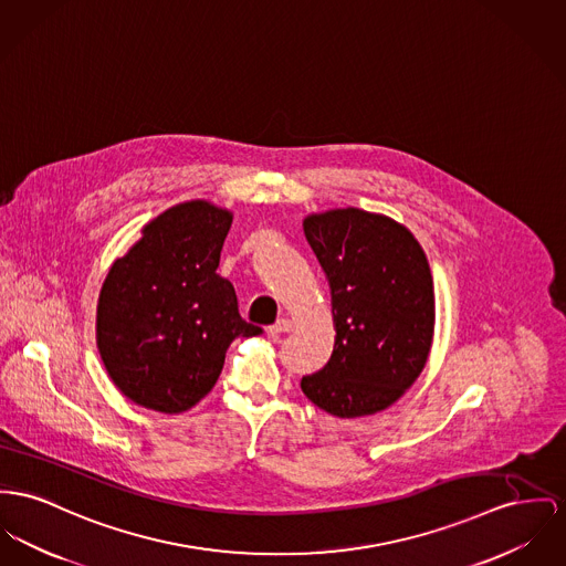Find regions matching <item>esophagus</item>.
<instances>
[{
  "label": "esophagus",
  "instance_id": "34e87169",
  "mask_svg": "<svg viewBox=\"0 0 566 566\" xmlns=\"http://www.w3.org/2000/svg\"><path fill=\"white\" fill-rule=\"evenodd\" d=\"M294 326H296V324H294L290 317H281V319H279L274 326H270V333H272V335L292 333V331H294Z\"/></svg>",
  "mask_w": 566,
  "mask_h": 566
}]
</instances>
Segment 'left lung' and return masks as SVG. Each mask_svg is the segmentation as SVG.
I'll return each instance as SVG.
<instances>
[{
    "instance_id": "8db88e82",
    "label": "left lung",
    "mask_w": 566,
    "mask_h": 566,
    "mask_svg": "<svg viewBox=\"0 0 566 566\" xmlns=\"http://www.w3.org/2000/svg\"><path fill=\"white\" fill-rule=\"evenodd\" d=\"M326 272L335 349L302 392L339 418L376 415L420 376L436 324L433 279L418 240L397 221L358 208L304 219Z\"/></svg>"
}]
</instances>
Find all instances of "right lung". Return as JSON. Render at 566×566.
Masks as SVG:
<instances>
[{
  "label": "right lung",
  "mask_w": 566,
  "mask_h": 566,
  "mask_svg": "<svg viewBox=\"0 0 566 566\" xmlns=\"http://www.w3.org/2000/svg\"><path fill=\"white\" fill-rule=\"evenodd\" d=\"M229 227L223 208L178 203L112 265L96 343L115 386L137 406L189 410L217 384L231 340L262 335L240 317L233 285L217 274Z\"/></svg>",
  "instance_id": "1"
}]
</instances>
